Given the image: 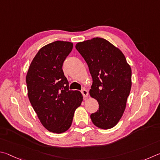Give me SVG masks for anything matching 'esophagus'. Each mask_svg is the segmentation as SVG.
I'll use <instances>...</instances> for the list:
<instances>
[{
	"mask_svg": "<svg viewBox=\"0 0 160 160\" xmlns=\"http://www.w3.org/2000/svg\"><path fill=\"white\" fill-rule=\"evenodd\" d=\"M81 93H82V94L83 95V98H86L88 96V92L87 90H86L85 88L82 89V91H81Z\"/></svg>",
	"mask_w": 160,
	"mask_h": 160,
	"instance_id": "1",
	"label": "esophagus"
}]
</instances>
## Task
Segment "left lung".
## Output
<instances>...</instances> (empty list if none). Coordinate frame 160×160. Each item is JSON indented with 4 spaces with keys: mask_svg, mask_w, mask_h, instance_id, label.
Wrapping results in <instances>:
<instances>
[{
    "mask_svg": "<svg viewBox=\"0 0 160 160\" xmlns=\"http://www.w3.org/2000/svg\"><path fill=\"white\" fill-rule=\"evenodd\" d=\"M76 49L87 63L93 84L91 97L99 109L91 114L94 125L102 129L114 127L125 110L131 88V69L121 50L102 38L80 42Z\"/></svg>",
    "mask_w": 160,
    "mask_h": 160,
    "instance_id": "left-lung-1",
    "label": "left lung"
}]
</instances>
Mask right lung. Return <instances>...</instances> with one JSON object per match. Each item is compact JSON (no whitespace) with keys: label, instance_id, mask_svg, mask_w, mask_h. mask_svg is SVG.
I'll return each instance as SVG.
<instances>
[{"label":"right lung","instance_id":"right-lung-1","mask_svg":"<svg viewBox=\"0 0 160 160\" xmlns=\"http://www.w3.org/2000/svg\"><path fill=\"white\" fill-rule=\"evenodd\" d=\"M73 43L56 41L39 50L28 70V97L43 127L61 133L71 127L74 111L83 97L78 91H69L64 74V61Z\"/></svg>","mask_w":160,"mask_h":160}]
</instances>
